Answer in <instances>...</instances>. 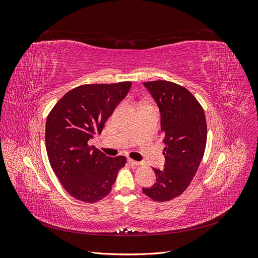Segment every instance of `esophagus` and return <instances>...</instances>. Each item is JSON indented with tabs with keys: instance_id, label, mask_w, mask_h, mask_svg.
I'll list each match as a JSON object with an SVG mask.
<instances>
[{
	"instance_id": "obj_1",
	"label": "esophagus",
	"mask_w": 258,
	"mask_h": 258,
	"mask_svg": "<svg viewBox=\"0 0 258 258\" xmlns=\"http://www.w3.org/2000/svg\"><path fill=\"white\" fill-rule=\"evenodd\" d=\"M128 162L130 163V165H132V166H141V165H142L141 162L136 161V160H134V159H128Z\"/></svg>"
}]
</instances>
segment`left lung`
<instances>
[{
    "mask_svg": "<svg viewBox=\"0 0 258 258\" xmlns=\"http://www.w3.org/2000/svg\"><path fill=\"white\" fill-rule=\"evenodd\" d=\"M143 85L159 107L166 161L163 170L154 169L156 183L142 190L155 201H169L179 196L197 173L207 144L206 115L183 86L167 81Z\"/></svg>",
    "mask_w": 258,
    "mask_h": 258,
    "instance_id": "8db88e82",
    "label": "left lung"
}]
</instances>
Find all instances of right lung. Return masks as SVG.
<instances>
[{
  "mask_svg": "<svg viewBox=\"0 0 258 258\" xmlns=\"http://www.w3.org/2000/svg\"><path fill=\"white\" fill-rule=\"evenodd\" d=\"M131 82L79 86L67 92L46 120L50 166L64 189L77 200L96 202L110 194L126 157H108L88 141L101 134Z\"/></svg>",
  "mask_w": 258,
  "mask_h": 258,
  "instance_id": "obj_1",
  "label": "right lung"
}]
</instances>
